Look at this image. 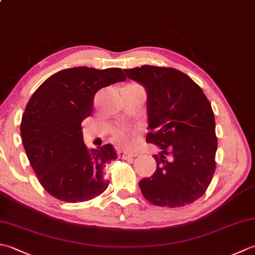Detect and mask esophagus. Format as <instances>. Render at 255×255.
Instances as JSON below:
<instances>
[{
	"label": "esophagus",
	"instance_id": "34e87169",
	"mask_svg": "<svg viewBox=\"0 0 255 255\" xmlns=\"http://www.w3.org/2000/svg\"><path fill=\"white\" fill-rule=\"evenodd\" d=\"M119 155H121L122 158L125 159V160L132 159V158H134V156H136V154L130 153V152H127V151H121V152H119Z\"/></svg>",
	"mask_w": 255,
	"mask_h": 255
}]
</instances>
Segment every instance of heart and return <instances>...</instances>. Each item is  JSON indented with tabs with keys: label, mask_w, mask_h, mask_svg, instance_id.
Wrapping results in <instances>:
<instances>
[{
	"label": "heart",
	"mask_w": 255,
	"mask_h": 255,
	"mask_svg": "<svg viewBox=\"0 0 255 255\" xmlns=\"http://www.w3.org/2000/svg\"><path fill=\"white\" fill-rule=\"evenodd\" d=\"M113 138L115 140L116 143L121 145H126V147L127 145H130L133 141L131 133L124 130V129H116V130L113 132Z\"/></svg>",
	"instance_id": "1"
}]
</instances>
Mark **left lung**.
<instances>
[{"label": "left lung", "mask_w": 255, "mask_h": 255, "mask_svg": "<svg viewBox=\"0 0 255 255\" xmlns=\"http://www.w3.org/2000/svg\"><path fill=\"white\" fill-rule=\"evenodd\" d=\"M148 92L150 131L145 141L161 149L156 170L139 182L148 202L183 207L207 191L216 170L217 136L213 108L200 86L180 70L142 66L125 69Z\"/></svg>", "instance_id": "left-lung-1"}]
</instances>
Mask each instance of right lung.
I'll return each instance as SVG.
<instances>
[{
	"instance_id": "1",
	"label": "right lung",
	"mask_w": 255,
	"mask_h": 255,
	"mask_svg": "<svg viewBox=\"0 0 255 255\" xmlns=\"http://www.w3.org/2000/svg\"><path fill=\"white\" fill-rule=\"evenodd\" d=\"M125 80L119 68L64 69L31 95L21 117V141L38 181L51 196L82 203L108 187L104 167L117 158L116 150L111 143L86 147L81 124L91 115L96 92Z\"/></svg>"
}]
</instances>
